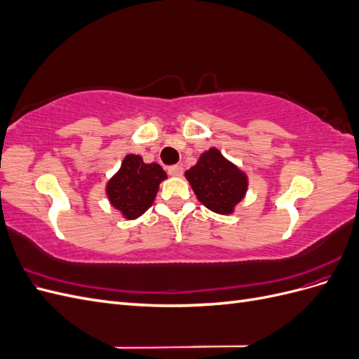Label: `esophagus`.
<instances>
[{
  "mask_svg": "<svg viewBox=\"0 0 359 359\" xmlns=\"http://www.w3.org/2000/svg\"><path fill=\"white\" fill-rule=\"evenodd\" d=\"M168 173L172 177H181L182 175V168L180 165L170 166V168H168Z\"/></svg>",
  "mask_w": 359,
  "mask_h": 359,
  "instance_id": "obj_1",
  "label": "esophagus"
}]
</instances>
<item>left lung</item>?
<instances>
[{
  "label": "left lung",
  "instance_id": "8db88e82",
  "mask_svg": "<svg viewBox=\"0 0 359 359\" xmlns=\"http://www.w3.org/2000/svg\"><path fill=\"white\" fill-rule=\"evenodd\" d=\"M198 199L214 212L231 214L247 190L245 173L227 161L219 149L211 148L186 172Z\"/></svg>",
  "mask_w": 359,
  "mask_h": 359
}]
</instances>
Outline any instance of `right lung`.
Listing matches in <instances>:
<instances>
[{"label":"right lung","instance_id":"obj_1","mask_svg":"<svg viewBox=\"0 0 359 359\" xmlns=\"http://www.w3.org/2000/svg\"><path fill=\"white\" fill-rule=\"evenodd\" d=\"M166 172L157 163H144L142 157L130 154L121 169L107 182V198L128 220L137 219L154 202L160 182Z\"/></svg>","mask_w":359,"mask_h":359}]
</instances>
